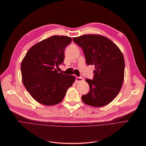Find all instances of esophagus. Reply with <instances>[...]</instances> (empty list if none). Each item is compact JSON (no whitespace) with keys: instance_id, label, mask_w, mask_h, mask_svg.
Listing matches in <instances>:
<instances>
[{"instance_id":"esophagus-1","label":"esophagus","mask_w":146,"mask_h":146,"mask_svg":"<svg viewBox=\"0 0 146 146\" xmlns=\"http://www.w3.org/2000/svg\"><path fill=\"white\" fill-rule=\"evenodd\" d=\"M83 79L82 78V77H76V78H75V82L76 83H79L81 81H83Z\"/></svg>"}]
</instances>
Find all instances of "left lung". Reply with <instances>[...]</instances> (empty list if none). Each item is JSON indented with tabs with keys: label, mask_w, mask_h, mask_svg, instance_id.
<instances>
[{
	"label": "left lung",
	"mask_w": 146,
	"mask_h": 146,
	"mask_svg": "<svg viewBox=\"0 0 146 146\" xmlns=\"http://www.w3.org/2000/svg\"><path fill=\"white\" fill-rule=\"evenodd\" d=\"M83 51L87 65L96 66L92 79H86L89 92L82 101L93 107H102L119 94L124 80L125 63L119 48L108 38L98 35H84L73 38Z\"/></svg>",
	"instance_id": "left-lung-1"
}]
</instances>
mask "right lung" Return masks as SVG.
I'll return each instance as SVG.
<instances>
[{
  "label": "right lung",
  "instance_id": "1",
  "mask_svg": "<svg viewBox=\"0 0 146 146\" xmlns=\"http://www.w3.org/2000/svg\"><path fill=\"white\" fill-rule=\"evenodd\" d=\"M71 42L69 37L53 36L33 46L25 56L22 82L37 102L46 106L60 103L74 82V76L58 73L56 69L63 63L66 47Z\"/></svg>",
  "mask_w": 146,
  "mask_h": 146
}]
</instances>
